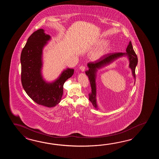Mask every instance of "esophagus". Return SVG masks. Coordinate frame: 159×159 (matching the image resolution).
I'll return each mask as SVG.
<instances>
[{"mask_svg": "<svg viewBox=\"0 0 159 159\" xmlns=\"http://www.w3.org/2000/svg\"><path fill=\"white\" fill-rule=\"evenodd\" d=\"M80 70L82 71H84L85 70H86V68H85V66H81L80 67Z\"/></svg>", "mask_w": 159, "mask_h": 159, "instance_id": "esophagus-1", "label": "esophagus"}]
</instances>
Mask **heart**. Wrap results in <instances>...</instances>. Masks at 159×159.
Wrapping results in <instances>:
<instances>
[{
  "label": "heart",
  "instance_id": "b5f03b06",
  "mask_svg": "<svg viewBox=\"0 0 159 159\" xmlns=\"http://www.w3.org/2000/svg\"><path fill=\"white\" fill-rule=\"evenodd\" d=\"M105 40H102L98 43V45H103L105 43ZM110 49V46L108 44H105L101 47L98 48L97 49L93 51L90 54V57L92 60H98L107 54Z\"/></svg>",
  "mask_w": 159,
  "mask_h": 159
}]
</instances>
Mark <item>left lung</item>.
Wrapping results in <instances>:
<instances>
[{
	"instance_id": "obj_1",
	"label": "left lung",
	"mask_w": 159,
	"mask_h": 159,
	"mask_svg": "<svg viewBox=\"0 0 159 159\" xmlns=\"http://www.w3.org/2000/svg\"><path fill=\"white\" fill-rule=\"evenodd\" d=\"M127 53H123L122 52L111 53L105 54L104 56L98 60L90 62L88 64L89 69L86 71V75H87L89 79L90 83L91 84V93L89 94V100L91 102L93 106L95 108H97V102H96V84H95V74L98 69L101 68L106 65L114 61L116 58L121 57L124 55H127L129 60V68L132 70V75L136 80L135 75V68L138 64V57L135 53V51L132 47L131 42L129 41V45L126 49Z\"/></svg>"
}]
</instances>
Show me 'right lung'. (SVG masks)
<instances>
[{
  "mask_svg": "<svg viewBox=\"0 0 159 159\" xmlns=\"http://www.w3.org/2000/svg\"><path fill=\"white\" fill-rule=\"evenodd\" d=\"M50 38L43 29L34 32L22 49L20 62L21 81L27 95L38 105L51 108L61 102L64 84L73 75L74 69H67L53 83L43 80L41 75L42 51Z\"/></svg>",
  "mask_w": 159,
  "mask_h": 159,
  "instance_id": "add662e5",
  "label": "right lung"
}]
</instances>
